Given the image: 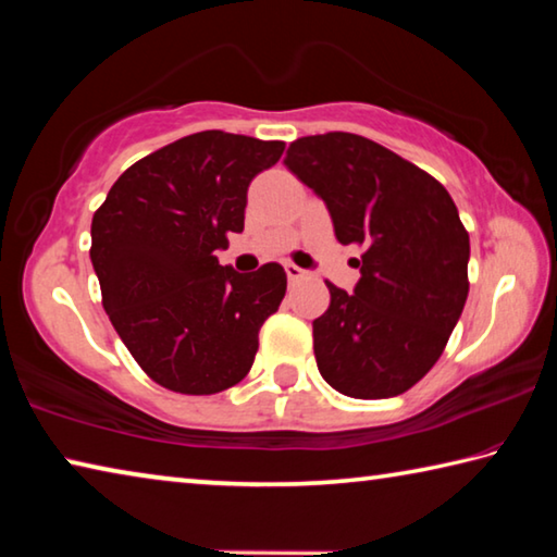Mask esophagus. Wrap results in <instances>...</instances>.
<instances>
[{"mask_svg":"<svg viewBox=\"0 0 557 557\" xmlns=\"http://www.w3.org/2000/svg\"><path fill=\"white\" fill-rule=\"evenodd\" d=\"M285 272H287V277H289L292 282H297V280H301V277L307 275V272L301 270V268H297L295 262H287V265H285Z\"/></svg>","mask_w":557,"mask_h":557,"instance_id":"obj_1","label":"esophagus"}]
</instances>
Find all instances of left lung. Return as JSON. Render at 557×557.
<instances>
[{
	"label": "left lung",
	"mask_w": 557,
	"mask_h": 557,
	"mask_svg": "<svg viewBox=\"0 0 557 557\" xmlns=\"http://www.w3.org/2000/svg\"><path fill=\"white\" fill-rule=\"evenodd\" d=\"M285 164L322 196L336 240L363 248L354 292L326 280L322 379L348 398L410 391L445 351L469 295V233L435 176L351 132L301 137Z\"/></svg>",
	"instance_id": "left-lung-1"
}]
</instances>
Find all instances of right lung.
I'll list each match as a JSON object with an SVG mask.
<instances>
[{"mask_svg": "<svg viewBox=\"0 0 557 557\" xmlns=\"http://www.w3.org/2000/svg\"><path fill=\"white\" fill-rule=\"evenodd\" d=\"M282 152L280 139L196 132L125 169L92 215L102 307L139 369L166 391L221 393L256 361L287 275L277 262L240 275L219 265L215 250L243 231L248 186Z\"/></svg>", "mask_w": 557, "mask_h": 557, "instance_id": "1", "label": "right lung"}]
</instances>
